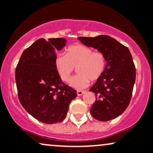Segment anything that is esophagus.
Segmentation results:
<instances>
[{"instance_id":"1","label":"esophagus","mask_w":153,"mask_h":153,"mask_svg":"<svg viewBox=\"0 0 153 153\" xmlns=\"http://www.w3.org/2000/svg\"><path fill=\"white\" fill-rule=\"evenodd\" d=\"M85 93V91H76V93H77V95H78L79 96H80V95H82L83 93Z\"/></svg>"}]
</instances>
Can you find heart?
I'll use <instances>...</instances> for the list:
<instances>
[{
  "mask_svg": "<svg viewBox=\"0 0 153 153\" xmlns=\"http://www.w3.org/2000/svg\"><path fill=\"white\" fill-rule=\"evenodd\" d=\"M54 65L60 79L69 82L77 68L78 74L73 77L70 85L76 89L86 88L90 80L96 81L105 72L106 59L104 53L94 51L85 45H75L69 47L66 55L58 53L54 59Z\"/></svg>",
  "mask_w": 153,
  "mask_h": 153,
  "instance_id": "obj_1",
  "label": "heart"
}]
</instances>
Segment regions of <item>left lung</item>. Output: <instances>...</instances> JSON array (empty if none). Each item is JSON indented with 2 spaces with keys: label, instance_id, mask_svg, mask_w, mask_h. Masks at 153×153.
I'll return each instance as SVG.
<instances>
[{
  "label": "left lung",
  "instance_id": "left-lung-1",
  "mask_svg": "<svg viewBox=\"0 0 153 153\" xmlns=\"http://www.w3.org/2000/svg\"><path fill=\"white\" fill-rule=\"evenodd\" d=\"M78 39L87 47L104 53L106 59L104 74L89 90L96 95L90 110L92 116L100 121L116 118L126 110L132 95L136 68L130 51L108 35Z\"/></svg>",
  "mask_w": 153,
  "mask_h": 153
}]
</instances>
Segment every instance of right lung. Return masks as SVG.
I'll list each match as a JSON object with an SVG mask.
<instances>
[{
	"mask_svg": "<svg viewBox=\"0 0 153 153\" xmlns=\"http://www.w3.org/2000/svg\"><path fill=\"white\" fill-rule=\"evenodd\" d=\"M64 38H40L23 52L15 70L18 97L25 110L46 124L66 118L76 91L62 82L55 68L56 49L65 46Z\"/></svg>",
	"mask_w": 153,
	"mask_h": 153,
	"instance_id": "right-lung-1",
	"label": "right lung"
}]
</instances>
